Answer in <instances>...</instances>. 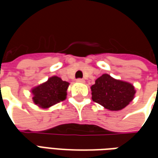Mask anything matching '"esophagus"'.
Segmentation results:
<instances>
[{"label": "esophagus", "instance_id": "esophagus-1", "mask_svg": "<svg viewBox=\"0 0 158 158\" xmlns=\"http://www.w3.org/2000/svg\"><path fill=\"white\" fill-rule=\"evenodd\" d=\"M77 82L78 83H85V79H78L77 80H76Z\"/></svg>", "mask_w": 158, "mask_h": 158}]
</instances>
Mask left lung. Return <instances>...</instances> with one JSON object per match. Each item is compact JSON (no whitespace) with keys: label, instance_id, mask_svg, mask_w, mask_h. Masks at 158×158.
<instances>
[{"label":"left lung","instance_id":"obj_1","mask_svg":"<svg viewBox=\"0 0 158 158\" xmlns=\"http://www.w3.org/2000/svg\"><path fill=\"white\" fill-rule=\"evenodd\" d=\"M135 87L125 81L102 74L91 86L92 100L110 111H119L128 106L135 97Z\"/></svg>","mask_w":158,"mask_h":158}]
</instances>
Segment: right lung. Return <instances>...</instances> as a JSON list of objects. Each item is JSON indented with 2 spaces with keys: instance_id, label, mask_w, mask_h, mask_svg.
I'll use <instances>...</instances> for the list:
<instances>
[{
  "instance_id": "obj_1",
  "label": "right lung",
  "mask_w": 158,
  "mask_h": 158,
  "mask_svg": "<svg viewBox=\"0 0 158 158\" xmlns=\"http://www.w3.org/2000/svg\"><path fill=\"white\" fill-rule=\"evenodd\" d=\"M69 85V82L63 81L57 76H52L46 82L32 89L33 101L43 109L49 108L66 99Z\"/></svg>"
}]
</instances>
